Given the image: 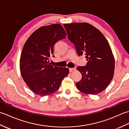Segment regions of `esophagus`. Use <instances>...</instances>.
<instances>
[{"label": "esophagus", "instance_id": "34e87169", "mask_svg": "<svg viewBox=\"0 0 129 129\" xmlns=\"http://www.w3.org/2000/svg\"><path fill=\"white\" fill-rule=\"evenodd\" d=\"M69 69L70 72H73L76 70V69H75V68H69Z\"/></svg>", "mask_w": 129, "mask_h": 129}]
</instances>
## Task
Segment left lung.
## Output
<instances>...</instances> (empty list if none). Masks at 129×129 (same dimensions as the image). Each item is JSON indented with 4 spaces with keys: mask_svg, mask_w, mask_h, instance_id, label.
Masks as SVG:
<instances>
[{
    "mask_svg": "<svg viewBox=\"0 0 129 129\" xmlns=\"http://www.w3.org/2000/svg\"><path fill=\"white\" fill-rule=\"evenodd\" d=\"M68 37L75 45L79 56L85 55V67H78L82 75L76 87L85 94L97 95L105 90L113 79L115 59L104 35L87 23L64 24Z\"/></svg>",
    "mask_w": 129,
    "mask_h": 129,
    "instance_id": "1",
    "label": "left lung"
}]
</instances>
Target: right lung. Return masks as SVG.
<instances>
[{
	"instance_id": "obj_1",
	"label": "right lung",
	"mask_w": 129,
	"mask_h": 129,
	"mask_svg": "<svg viewBox=\"0 0 129 129\" xmlns=\"http://www.w3.org/2000/svg\"><path fill=\"white\" fill-rule=\"evenodd\" d=\"M66 37L63 27L54 24L40 27L27 39L21 52L20 70L24 81L34 94L41 96L53 94L69 74L68 68L53 66L49 60L55 44Z\"/></svg>"
}]
</instances>
